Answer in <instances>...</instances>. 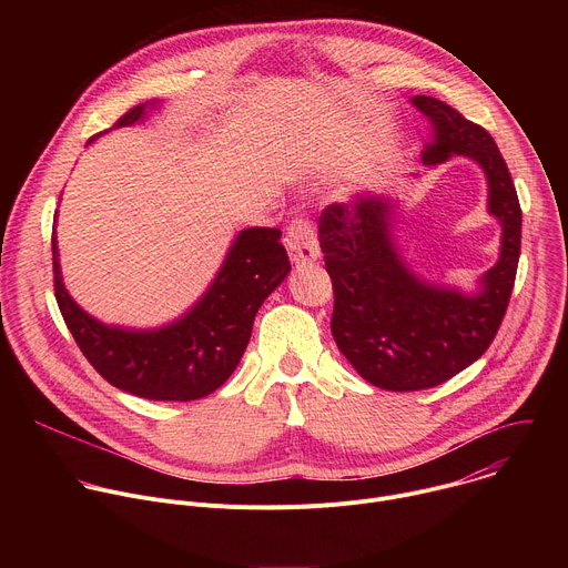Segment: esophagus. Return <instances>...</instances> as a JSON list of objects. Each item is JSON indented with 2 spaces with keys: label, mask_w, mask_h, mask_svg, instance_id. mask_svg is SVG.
Segmentation results:
<instances>
[{
  "label": "esophagus",
  "mask_w": 568,
  "mask_h": 568,
  "mask_svg": "<svg viewBox=\"0 0 568 568\" xmlns=\"http://www.w3.org/2000/svg\"><path fill=\"white\" fill-rule=\"evenodd\" d=\"M285 242H287V252H290V258L294 265H305L321 256L314 229L305 220H294V224L287 229Z\"/></svg>",
  "instance_id": "1"
}]
</instances>
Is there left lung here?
<instances>
[{
    "instance_id": "8db88e82",
    "label": "left lung",
    "mask_w": 568,
    "mask_h": 568,
    "mask_svg": "<svg viewBox=\"0 0 568 568\" xmlns=\"http://www.w3.org/2000/svg\"><path fill=\"white\" fill-rule=\"evenodd\" d=\"M412 103L432 123L425 166L460 154L483 171L501 250L467 294L420 278L402 258L390 195L359 193L321 211L318 242L335 290L333 337L353 368L386 390L438 386L488 351L508 310L521 250L519 197L495 139L438 99L414 97Z\"/></svg>"
}]
</instances>
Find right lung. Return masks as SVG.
I'll return each mask as SVG.
<instances>
[{
	"label": "right lung",
	"instance_id": "right-lung-1",
	"mask_svg": "<svg viewBox=\"0 0 568 568\" xmlns=\"http://www.w3.org/2000/svg\"><path fill=\"white\" fill-rule=\"evenodd\" d=\"M154 108L159 101L141 103L125 112L114 128L134 125ZM51 252L55 301L88 362L112 386L164 402L204 397L229 379L245 355L258 307L290 274L278 229H242L213 283L189 312L161 328L139 331L108 326L80 307L62 283L55 235Z\"/></svg>",
	"mask_w": 568,
	"mask_h": 568
}]
</instances>
